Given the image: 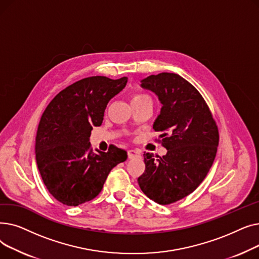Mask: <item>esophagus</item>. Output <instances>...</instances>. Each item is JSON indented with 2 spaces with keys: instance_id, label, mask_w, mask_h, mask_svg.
Listing matches in <instances>:
<instances>
[{
  "instance_id": "34e87169",
  "label": "esophagus",
  "mask_w": 259,
  "mask_h": 259,
  "mask_svg": "<svg viewBox=\"0 0 259 259\" xmlns=\"http://www.w3.org/2000/svg\"><path fill=\"white\" fill-rule=\"evenodd\" d=\"M141 155V152L139 150H137V149H132V150H128V158H134V157H138Z\"/></svg>"
}]
</instances>
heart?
I'll use <instances>...</instances> for the list:
<instances>
[{
    "instance_id": "1",
    "label": "heart",
    "mask_w": 259,
    "mask_h": 259,
    "mask_svg": "<svg viewBox=\"0 0 259 259\" xmlns=\"http://www.w3.org/2000/svg\"><path fill=\"white\" fill-rule=\"evenodd\" d=\"M142 98H147L146 95H135V97L132 99V100H135V99H142Z\"/></svg>"
}]
</instances>
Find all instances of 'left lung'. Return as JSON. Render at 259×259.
Wrapping results in <instances>:
<instances>
[{
	"label": "left lung",
	"mask_w": 259,
	"mask_h": 259,
	"mask_svg": "<svg viewBox=\"0 0 259 259\" xmlns=\"http://www.w3.org/2000/svg\"><path fill=\"white\" fill-rule=\"evenodd\" d=\"M161 104L153 122L167 153H145V172L138 179L142 191L159 205L178 201L206 178L219 146V130L200 93L184 77L162 72L141 80Z\"/></svg>",
	"instance_id": "8db88e82"
}]
</instances>
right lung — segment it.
<instances>
[{
    "label": "right lung",
    "mask_w": 259,
    "mask_h": 259,
    "mask_svg": "<svg viewBox=\"0 0 259 259\" xmlns=\"http://www.w3.org/2000/svg\"><path fill=\"white\" fill-rule=\"evenodd\" d=\"M127 80L99 75L77 80L57 94L40 117L36 165L50 194L66 206L98 196L109 172L127 159V152L114 146L94 153L89 142L93 127L102 125L109 101Z\"/></svg>",
    "instance_id": "right-lung-1"
}]
</instances>
